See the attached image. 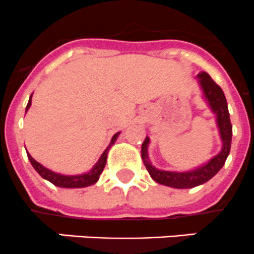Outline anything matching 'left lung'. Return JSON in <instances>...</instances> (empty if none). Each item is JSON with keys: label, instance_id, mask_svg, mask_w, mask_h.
<instances>
[{"label": "left lung", "instance_id": "left-lung-1", "mask_svg": "<svg viewBox=\"0 0 254 254\" xmlns=\"http://www.w3.org/2000/svg\"><path fill=\"white\" fill-rule=\"evenodd\" d=\"M198 81L201 89H203L204 98L206 99L212 113H215V115H216V123L222 141V148L209 162L195 168V170L187 171V172H171V171L158 170V168L153 167L151 165L147 152L150 139L146 137L141 147L143 165H145L146 170L150 173L151 178L157 182V183L163 184V186L178 189H188L204 184L221 170L230 153L232 140V125L231 122H230V113L229 108H227L226 97H225L221 87L217 86L214 79L204 71L198 73Z\"/></svg>", "mask_w": 254, "mask_h": 254}]
</instances>
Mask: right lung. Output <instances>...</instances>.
Wrapping results in <instances>:
<instances>
[{
	"label": "right lung",
	"mask_w": 254,
	"mask_h": 254,
	"mask_svg": "<svg viewBox=\"0 0 254 254\" xmlns=\"http://www.w3.org/2000/svg\"><path fill=\"white\" fill-rule=\"evenodd\" d=\"M30 104H32V96H30L29 102H28L27 104L25 113H27L28 109H29ZM119 134L120 132H117V134L112 137L111 143H109L108 147L106 148V151L102 153L98 162L93 166V168H92L88 173H83V175L65 176V175H60V173L53 172V171L48 170L47 167L40 165L39 162H37V161H35L28 152L27 155H28V158H29L30 163H32V166L34 167V170L37 171L43 178L47 179V181L50 182V183H53L54 186L61 187V188H84V187H88V186H92V184L97 183V181L99 179V176H101V173L103 172L104 166H106L107 163V156H108L109 148H111V146L115 142V140H117L118 135Z\"/></svg>",
	"instance_id": "add662e5"
}]
</instances>
